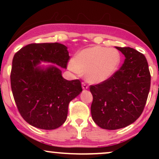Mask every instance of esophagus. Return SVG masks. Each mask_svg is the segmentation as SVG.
Wrapping results in <instances>:
<instances>
[{
  "label": "esophagus",
  "mask_w": 159,
  "mask_h": 159,
  "mask_svg": "<svg viewBox=\"0 0 159 159\" xmlns=\"http://www.w3.org/2000/svg\"><path fill=\"white\" fill-rule=\"evenodd\" d=\"M88 85L87 84L84 83V82H82V88L84 89V90H86V89H88Z\"/></svg>",
  "instance_id": "esophagus-1"
}]
</instances>
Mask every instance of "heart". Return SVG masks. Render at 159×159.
Returning a JSON list of instances; mask_svg holds the SVG:
<instances>
[{
	"instance_id": "heart-1",
	"label": "heart",
	"mask_w": 159,
	"mask_h": 159,
	"mask_svg": "<svg viewBox=\"0 0 159 159\" xmlns=\"http://www.w3.org/2000/svg\"><path fill=\"white\" fill-rule=\"evenodd\" d=\"M121 56L116 48L93 46L81 50L75 55L69 68L74 72L85 73L90 83L107 81L116 72Z\"/></svg>"
}]
</instances>
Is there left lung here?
I'll return each mask as SVG.
<instances>
[{"instance_id": "8db88e82", "label": "left lung", "mask_w": 159, "mask_h": 159, "mask_svg": "<svg viewBox=\"0 0 159 159\" xmlns=\"http://www.w3.org/2000/svg\"><path fill=\"white\" fill-rule=\"evenodd\" d=\"M125 61L112 77L90 85L91 114L102 129L115 130L134 123L143 112L151 75L145 56L130 47H116Z\"/></svg>"}]
</instances>
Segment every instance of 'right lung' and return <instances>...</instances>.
<instances>
[{"label":"right lung","mask_w":159,"mask_h":159,"mask_svg":"<svg viewBox=\"0 0 159 159\" xmlns=\"http://www.w3.org/2000/svg\"><path fill=\"white\" fill-rule=\"evenodd\" d=\"M70 59L61 43H31L16 53L10 73L11 89L19 114L27 123L52 130L66 121L69 104L82 91L80 80L67 81L56 66L42 69L40 61L66 68Z\"/></svg>","instance_id":"right-lung-1"}]
</instances>
